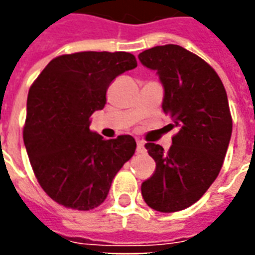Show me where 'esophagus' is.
<instances>
[{
    "instance_id": "1",
    "label": "esophagus",
    "mask_w": 255,
    "mask_h": 255,
    "mask_svg": "<svg viewBox=\"0 0 255 255\" xmlns=\"http://www.w3.org/2000/svg\"><path fill=\"white\" fill-rule=\"evenodd\" d=\"M136 153H144V143L140 140L136 142Z\"/></svg>"
}]
</instances>
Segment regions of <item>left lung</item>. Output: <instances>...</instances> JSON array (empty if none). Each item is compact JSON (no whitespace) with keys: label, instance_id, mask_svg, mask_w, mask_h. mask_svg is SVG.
Segmentation results:
<instances>
[{"label":"left lung","instance_id":"8db88e82","mask_svg":"<svg viewBox=\"0 0 255 255\" xmlns=\"http://www.w3.org/2000/svg\"><path fill=\"white\" fill-rule=\"evenodd\" d=\"M138 58L158 75L162 111L177 128L168 151L144 144L155 172L142 183V197L154 210L179 212L197 202L219 176L232 133L228 98L213 68L179 45L151 47Z\"/></svg>","mask_w":255,"mask_h":255}]
</instances>
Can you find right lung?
I'll list each match as a JSON object with an SVG mask.
<instances>
[{
    "instance_id": "obj_1",
    "label": "right lung",
    "mask_w": 255,
    "mask_h": 255,
    "mask_svg": "<svg viewBox=\"0 0 255 255\" xmlns=\"http://www.w3.org/2000/svg\"><path fill=\"white\" fill-rule=\"evenodd\" d=\"M136 67L126 52H80L47 64L27 98L24 146L41 187L65 208L90 210L109 194L135 153L131 135L105 139L90 129L113 79Z\"/></svg>"
}]
</instances>
